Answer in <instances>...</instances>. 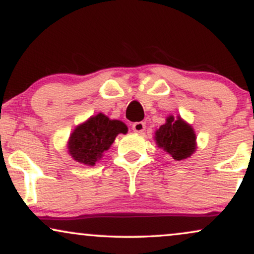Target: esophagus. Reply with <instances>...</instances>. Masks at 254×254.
<instances>
[{"mask_svg":"<svg viewBox=\"0 0 254 254\" xmlns=\"http://www.w3.org/2000/svg\"><path fill=\"white\" fill-rule=\"evenodd\" d=\"M132 130L136 133H142L145 130V124L143 122H136V123L132 124Z\"/></svg>","mask_w":254,"mask_h":254,"instance_id":"34e87169","label":"esophagus"}]
</instances>
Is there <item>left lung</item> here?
<instances>
[{
  "label": "left lung",
  "instance_id": "left-lung-1",
  "mask_svg": "<svg viewBox=\"0 0 254 254\" xmlns=\"http://www.w3.org/2000/svg\"><path fill=\"white\" fill-rule=\"evenodd\" d=\"M155 143L173 157L176 161L188 159L197 149V137L192 125L180 116H168L166 123L155 131Z\"/></svg>",
  "mask_w": 254,
  "mask_h": 254
}]
</instances>
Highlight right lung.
<instances>
[{"label":"right lung","mask_w":254,"mask_h":254,"mask_svg":"<svg viewBox=\"0 0 254 254\" xmlns=\"http://www.w3.org/2000/svg\"><path fill=\"white\" fill-rule=\"evenodd\" d=\"M127 127L118 119H110L104 113L92 116L78 124L66 143L68 154L76 162L95 166L110 149L119 133H127Z\"/></svg>","instance_id":"right-lung-1"}]
</instances>
